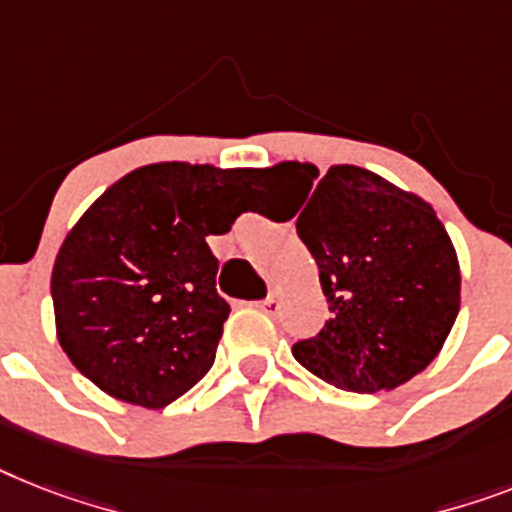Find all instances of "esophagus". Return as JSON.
<instances>
[{
	"mask_svg": "<svg viewBox=\"0 0 512 512\" xmlns=\"http://www.w3.org/2000/svg\"><path fill=\"white\" fill-rule=\"evenodd\" d=\"M256 306H259L264 314H277V311H280V295H277V293L266 295L264 301H259Z\"/></svg>",
	"mask_w": 512,
	"mask_h": 512,
	"instance_id": "34e87169",
	"label": "esophagus"
}]
</instances>
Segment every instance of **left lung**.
<instances>
[{
	"mask_svg": "<svg viewBox=\"0 0 512 512\" xmlns=\"http://www.w3.org/2000/svg\"><path fill=\"white\" fill-rule=\"evenodd\" d=\"M264 175L303 188L295 230L329 303L322 332L293 345L295 361L350 392L395 390L421 374L460 308L458 253L432 204L356 164L329 167L316 185L308 162Z\"/></svg>",
	"mask_w": 512,
	"mask_h": 512,
	"instance_id": "8db88e82",
	"label": "left lung"
}]
</instances>
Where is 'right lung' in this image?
<instances>
[{
	"mask_svg": "<svg viewBox=\"0 0 512 512\" xmlns=\"http://www.w3.org/2000/svg\"><path fill=\"white\" fill-rule=\"evenodd\" d=\"M261 177L156 162L88 206L52 269L57 340L83 377L151 411L204 379L230 314L206 238L230 232Z\"/></svg>",
	"mask_w": 512,
	"mask_h": 512,
	"instance_id": "right-lung-1",
	"label": "right lung"
}]
</instances>
